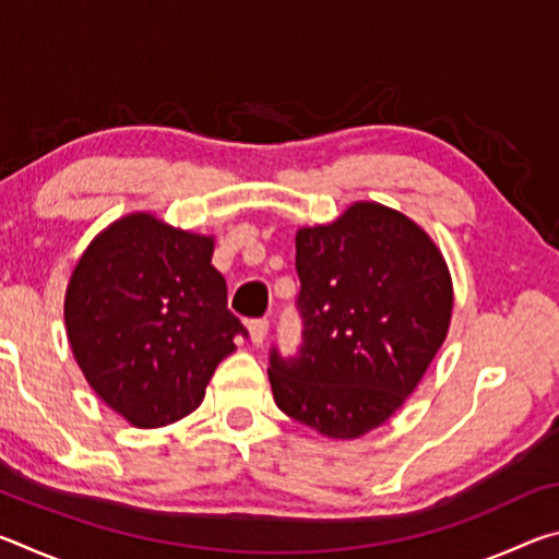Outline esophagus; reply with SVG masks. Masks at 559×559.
Instances as JSON below:
<instances>
[{
  "mask_svg": "<svg viewBox=\"0 0 559 559\" xmlns=\"http://www.w3.org/2000/svg\"><path fill=\"white\" fill-rule=\"evenodd\" d=\"M249 335H251V343L253 345H263V340L269 335V320L261 318V320H251L249 323Z\"/></svg>",
  "mask_w": 559,
  "mask_h": 559,
  "instance_id": "1",
  "label": "esophagus"
}]
</instances>
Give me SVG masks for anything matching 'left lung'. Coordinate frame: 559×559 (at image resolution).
Here are the masks:
<instances>
[{
    "mask_svg": "<svg viewBox=\"0 0 559 559\" xmlns=\"http://www.w3.org/2000/svg\"><path fill=\"white\" fill-rule=\"evenodd\" d=\"M302 347L271 353L278 409L335 441L382 427L449 335L453 281L437 241L400 210L353 202L296 231Z\"/></svg>",
    "mask_w": 559,
    "mask_h": 559,
    "instance_id": "8db88e82",
    "label": "left lung"
}]
</instances>
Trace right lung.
Instances as JSON below:
<instances>
[{
	"label": "right lung",
	"mask_w": 559,
	"mask_h": 559,
	"mask_svg": "<svg viewBox=\"0 0 559 559\" xmlns=\"http://www.w3.org/2000/svg\"><path fill=\"white\" fill-rule=\"evenodd\" d=\"M214 236L130 212L100 229L66 286L63 323L91 390L138 429L179 421L243 325L212 266Z\"/></svg>",
	"instance_id": "1"
}]
</instances>
